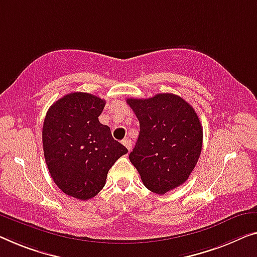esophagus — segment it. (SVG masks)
Segmentation results:
<instances>
[{
  "mask_svg": "<svg viewBox=\"0 0 257 257\" xmlns=\"http://www.w3.org/2000/svg\"><path fill=\"white\" fill-rule=\"evenodd\" d=\"M122 143H123L124 147L128 149V151H130V149H132V144H133V142L130 141V140H123V142H122Z\"/></svg>",
  "mask_w": 257,
  "mask_h": 257,
  "instance_id": "34e87169",
  "label": "esophagus"
}]
</instances>
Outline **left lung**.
I'll list each match as a JSON object with an SVG mask.
<instances>
[{
	"instance_id": "8db88e82",
	"label": "left lung",
	"mask_w": 257,
	"mask_h": 257,
	"mask_svg": "<svg viewBox=\"0 0 257 257\" xmlns=\"http://www.w3.org/2000/svg\"><path fill=\"white\" fill-rule=\"evenodd\" d=\"M140 121L129 159L144 186L164 195L188 180L200 158L203 128L195 109L173 93L127 99Z\"/></svg>"
}]
</instances>
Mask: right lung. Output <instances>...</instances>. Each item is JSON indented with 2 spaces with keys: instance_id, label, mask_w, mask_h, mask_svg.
<instances>
[{
  "instance_id": "obj_1",
  "label": "right lung",
  "mask_w": 257,
  "mask_h": 257,
  "mask_svg": "<svg viewBox=\"0 0 257 257\" xmlns=\"http://www.w3.org/2000/svg\"><path fill=\"white\" fill-rule=\"evenodd\" d=\"M105 104L97 95L74 92L49 107L44 121L49 174L64 194L82 201L104 188L109 168L128 152L98 120Z\"/></svg>"
}]
</instances>
